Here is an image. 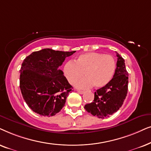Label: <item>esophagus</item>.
I'll return each mask as SVG.
<instances>
[{
    "label": "esophagus",
    "instance_id": "obj_1",
    "mask_svg": "<svg viewBox=\"0 0 151 151\" xmlns=\"http://www.w3.org/2000/svg\"><path fill=\"white\" fill-rule=\"evenodd\" d=\"M77 92H79V94H83L84 92H85L84 91H81V90H77Z\"/></svg>",
    "mask_w": 151,
    "mask_h": 151
}]
</instances>
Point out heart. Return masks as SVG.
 Here are the masks:
<instances>
[{"label":"heart","instance_id":"heart-1","mask_svg":"<svg viewBox=\"0 0 151 151\" xmlns=\"http://www.w3.org/2000/svg\"><path fill=\"white\" fill-rule=\"evenodd\" d=\"M116 69V61L110 55L99 52H88L79 55L74 61H68L63 68V73L70 84L81 79L83 72L86 77L75 86L80 89L92 87L101 88L111 81Z\"/></svg>","mask_w":151,"mask_h":151}]
</instances>
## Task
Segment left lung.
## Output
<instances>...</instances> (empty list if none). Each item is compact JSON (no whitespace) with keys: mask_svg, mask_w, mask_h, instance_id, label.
<instances>
[{"mask_svg":"<svg viewBox=\"0 0 151 151\" xmlns=\"http://www.w3.org/2000/svg\"><path fill=\"white\" fill-rule=\"evenodd\" d=\"M113 78L107 85L94 92L93 101L84 106L86 111L99 118L108 117L122 107L128 92V73L124 59L117 52Z\"/></svg>","mask_w":151,"mask_h":151,"instance_id":"1","label":"left lung"}]
</instances>
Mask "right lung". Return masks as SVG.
I'll use <instances>...</instances> for the list:
<instances>
[{
    "label": "right lung",
    "mask_w": 151,
    "mask_h": 151,
    "mask_svg": "<svg viewBox=\"0 0 151 151\" xmlns=\"http://www.w3.org/2000/svg\"><path fill=\"white\" fill-rule=\"evenodd\" d=\"M76 51L50 48L32 52L20 70V88L27 106L43 116H54L65 105L72 87L59 67Z\"/></svg>",
    "instance_id": "right-lung-1"
}]
</instances>
